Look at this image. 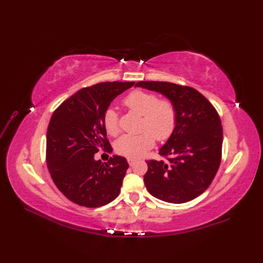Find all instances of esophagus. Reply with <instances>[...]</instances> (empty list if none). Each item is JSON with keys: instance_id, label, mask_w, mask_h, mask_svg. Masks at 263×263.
Masks as SVG:
<instances>
[{"instance_id": "esophagus-1", "label": "esophagus", "mask_w": 263, "mask_h": 263, "mask_svg": "<svg viewBox=\"0 0 263 263\" xmlns=\"http://www.w3.org/2000/svg\"><path fill=\"white\" fill-rule=\"evenodd\" d=\"M127 161H128L129 165H133V164L135 163V161H136V159H134V158H128V159H127Z\"/></svg>"}]
</instances>
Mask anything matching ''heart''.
<instances>
[{
    "label": "heart",
    "mask_w": 263,
    "mask_h": 263,
    "mask_svg": "<svg viewBox=\"0 0 263 263\" xmlns=\"http://www.w3.org/2000/svg\"><path fill=\"white\" fill-rule=\"evenodd\" d=\"M124 105L141 115L139 134H126L115 142L118 155L138 158L155 144V139H169L177 126V108L170 100H159L158 95L142 90H135L124 99ZM103 126L109 136H117L121 132L117 112L107 108L103 115Z\"/></svg>",
    "instance_id": "obj_1"
}]
</instances>
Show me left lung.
Here are the masks:
<instances>
[{
  "instance_id": "left-lung-1",
  "label": "left lung",
  "mask_w": 263,
  "mask_h": 263,
  "mask_svg": "<svg viewBox=\"0 0 263 263\" xmlns=\"http://www.w3.org/2000/svg\"><path fill=\"white\" fill-rule=\"evenodd\" d=\"M136 86L163 94L178 114L176 129L159 151L166 160L147 161L148 192L168 203L192 201L211 185L220 165L222 126L217 110L191 86L162 81H140Z\"/></svg>"
}]
</instances>
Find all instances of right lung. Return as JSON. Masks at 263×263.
<instances>
[{
  "mask_svg": "<svg viewBox=\"0 0 263 263\" xmlns=\"http://www.w3.org/2000/svg\"><path fill=\"white\" fill-rule=\"evenodd\" d=\"M135 82H102L79 90L55 108L47 129L46 161L55 186L68 200L85 208H100L121 192L128 169L124 157L95 160L99 150L112 147L103 115L117 95Z\"/></svg>",
  "mask_w": 263,
  "mask_h": 263,
  "instance_id": "1",
  "label": "right lung"
}]
</instances>
